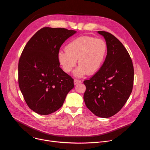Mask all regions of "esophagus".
<instances>
[{"mask_svg": "<svg viewBox=\"0 0 150 150\" xmlns=\"http://www.w3.org/2000/svg\"><path fill=\"white\" fill-rule=\"evenodd\" d=\"M74 84L75 85H77L78 84H79V83H81V81L80 80H78V79H74Z\"/></svg>", "mask_w": 150, "mask_h": 150, "instance_id": "1", "label": "esophagus"}]
</instances>
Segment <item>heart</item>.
Here are the masks:
<instances>
[{
  "mask_svg": "<svg viewBox=\"0 0 150 150\" xmlns=\"http://www.w3.org/2000/svg\"><path fill=\"white\" fill-rule=\"evenodd\" d=\"M66 51H59L58 61L66 73L71 72L76 65H79L74 72L76 77H83L87 74L94 75L101 68L107 52L106 42L101 38L83 35L70 42Z\"/></svg>",
  "mask_w": 150,
  "mask_h": 150,
  "instance_id": "b5f03b06",
  "label": "heart"
}]
</instances>
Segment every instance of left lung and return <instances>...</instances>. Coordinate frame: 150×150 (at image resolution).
<instances>
[{
  "label": "left lung",
  "mask_w": 150,
  "mask_h": 150,
  "mask_svg": "<svg viewBox=\"0 0 150 150\" xmlns=\"http://www.w3.org/2000/svg\"><path fill=\"white\" fill-rule=\"evenodd\" d=\"M105 38L107 54L100 70L84 81V100L97 116L107 118L116 114L126 103L133 86L132 60L122 43L113 35L98 31Z\"/></svg>",
  "instance_id": "1"
}]
</instances>
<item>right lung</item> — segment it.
I'll return each mask as SVG.
<instances>
[{
    "label": "right lung",
    "instance_id": "1",
    "mask_svg": "<svg viewBox=\"0 0 150 150\" xmlns=\"http://www.w3.org/2000/svg\"><path fill=\"white\" fill-rule=\"evenodd\" d=\"M76 33L45 27L25 46L18 66V85L32 110L47 115L60 108L74 87V79L59 67L57 54L66 40Z\"/></svg>",
    "mask_w": 150,
    "mask_h": 150
}]
</instances>
